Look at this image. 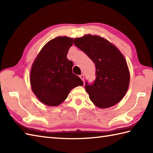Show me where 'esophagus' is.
I'll return each mask as SVG.
<instances>
[{"label": "esophagus", "mask_w": 153, "mask_h": 153, "mask_svg": "<svg viewBox=\"0 0 153 153\" xmlns=\"http://www.w3.org/2000/svg\"><path fill=\"white\" fill-rule=\"evenodd\" d=\"M79 77H80L81 79H82V81H83V80H84V75H83V74L80 75V76H79Z\"/></svg>", "instance_id": "esophagus-1"}]
</instances>
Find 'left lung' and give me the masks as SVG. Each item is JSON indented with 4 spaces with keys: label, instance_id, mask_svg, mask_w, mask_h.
I'll return each instance as SVG.
<instances>
[{
    "label": "left lung",
    "instance_id": "left-lung-1",
    "mask_svg": "<svg viewBox=\"0 0 153 153\" xmlns=\"http://www.w3.org/2000/svg\"><path fill=\"white\" fill-rule=\"evenodd\" d=\"M74 45L95 64L96 79L85 82L89 99L100 108L115 105L124 97L129 84V71L123 54L108 41L98 35L76 38Z\"/></svg>",
    "mask_w": 153,
    "mask_h": 153
}]
</instances>
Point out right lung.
Wrapping results in <instances>:
<instances>
[{
	"label": "right lung",
	"mask_w": 153,
	"mask_h": 153,
	"mask_svg": "<svg viewBox=\"0 0 153 153\" xmlns=\"http://www.w3.org/2000/svg\"><path fill=\"white\" fill-rule=\"evenodd\" d=\"M74 39L58 37L49 41L35 58L30 71L31 89L47 106H58L70 91L83 83L72 72L73 62L67 58Z\"/></svg>",
	"instance_id": "right-lung-1"
}]
</instances>
